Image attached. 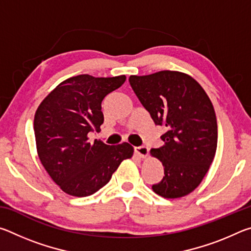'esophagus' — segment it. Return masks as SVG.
<instances>
[{
    "label": "esophagus",
    "instance_id": "1",
    "mask_svg": "<svg viewBox=\"0 0 251 251\" xmlns=\"http://www.w3.org/2000/svg\"><path fill=\"white\" fill-rule=\"evenodd\" d=\"M135 154L141 157V158H146L148 155V148L146 146L135 147Z\"/></svg>",
    "mask_w": 251,
    "mask_h": 251
}]
</instances>
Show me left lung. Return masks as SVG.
<instances>
[{"label":"left lung","mask_w":251,"mask_h":251,"mask_svg":"<svg viewBox=\"0 0 251 251\" xmlns=\"http://www.w3.org/2000/svg\"><path fill=\"white\" fill-rule=\"evenodd\" d=\"M130 86L156 125L166 127L164 145L151 150L164 174L152 190L180 198L197 188L217 150V120L209 97L196 79L177 71L130 75Z\"/></svg>","instance_id":"8db88e82"}]
</instances>
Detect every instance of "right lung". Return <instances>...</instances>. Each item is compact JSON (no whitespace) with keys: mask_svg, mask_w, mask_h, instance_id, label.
<instances>
[{"mask_svg":"<svg viewBox=\"0 0 251 251\" xmlns=\"http://www.w3.org/2000/svg\"><path fill=\"white\" fill-rule=\"evenodd\" d=\"M125 75L73 76L59 83L42 100L34 116L37 155L50 178L63 192L75 197L96 193L109 181L134 148L101 141L91 143L88 133L104 122L101 100L124 84Z\"/></svg>","mask_w":251,"mask_h":251,"instance_id":"add662e5","label":"right lung"}]
</instances>
